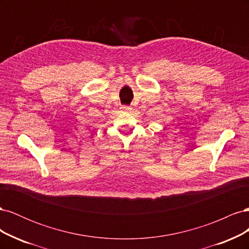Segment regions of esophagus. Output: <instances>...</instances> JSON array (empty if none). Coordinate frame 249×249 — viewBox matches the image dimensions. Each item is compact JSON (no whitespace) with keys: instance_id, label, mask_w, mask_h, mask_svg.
Instances as JSON below:
<instances>
[{"instance_id":"esophagus-1","label":"esophagus","mask_w":249,"mask_h":249,"mask_svg":"<svg viewBox=\"0 0 249 249\" xmlns=\"http://www.w3.org/2000/svg\"><path fill=\"white\" fill-rule=\"evenodd\" d=\"M124 110H129L130 109L129 107H124Z\"/></svg>"}]
</instances>
